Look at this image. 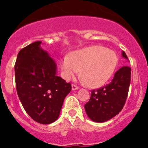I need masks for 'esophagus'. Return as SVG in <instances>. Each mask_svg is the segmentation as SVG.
<instances>
[{
  "mask_svg": "<svg viewBox=\"0 0 148 148\" xmlns=\"http://www.w3.org/2000/svg\"><path fill=\"white\" fill-rule=\"evenodd\" d=\"M78 86L75 85V84H73V85H72V90H78Z\"/></svg>",
  "mask_w": 148,
  "mask_h": 148,
  "instance_id": "1",
  "label": "esophagus"
}]
</instances>
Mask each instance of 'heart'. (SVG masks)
<instances>
[{"instance_id": "obj_1", "label": "heart", "mask_w": 148, "mask_h": 148, "mask_svg": "<svg viewBox=\"0 0 148 148\" xmlns=\"http://www.w3.org/2000/svg\"><path fill=\"white\" fill-rule=\"evenodd\" d=\"M118 56L114 51L102 46H91L73 52L70 58L61 61L64 78L70 80L81 69V75L90 87H98L109 80L118 64Z\"/></svg>"}]
</instances>
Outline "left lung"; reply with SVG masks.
Returning a JSON list of instances; mask_svg holds the SVG:
<instances>
[{"mask_svg":"<svg viewBox=\"0 0 148 148\" xmlns=\"http://www.w3.org/2000/svg\"><path fill=\"white\" fill-rule=\"evenodd\" d=\"M124 58L128 60L124 51ZM131 68L122 66L115 73L109 84L91 91V96L84 105L86 113L95 122H104L119 113L125 105L130 84Z\"/></svg>","mask_w":148,"mask_h":148,"instance_id":"obj_1","label":"left lung"}]
</instances>
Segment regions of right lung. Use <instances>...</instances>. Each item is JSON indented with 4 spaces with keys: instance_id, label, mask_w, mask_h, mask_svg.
I'll use <instances>...</instances> for the list:
<instances>
[{
    "instance_id": "right-lung-1",
    "label": "right lung",
    "mask_w": 148,
    "mask_h": 148,
    "mask_svg": "<svg viewBox=\"0 0 148 148\" xmlns=\"http://www.w3.org/2000/svg\"><path fill=\"white\" fill-rule=\"evenodd\" d=\"M35 41L21 49L15 64L18 95L27 114L40 124L58 119L71 84L57 75V65Z\"/></svg>"
}]
</instances>
